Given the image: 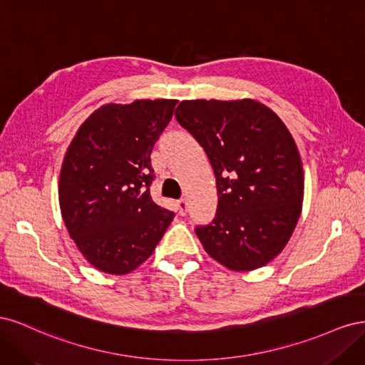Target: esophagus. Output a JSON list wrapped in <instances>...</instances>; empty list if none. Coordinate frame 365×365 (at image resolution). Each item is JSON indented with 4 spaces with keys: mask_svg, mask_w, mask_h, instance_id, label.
Returning a JSON list of instances; mask_svg holds the SVG:
<instances>
[{
    "mask_svg": "<svg viewBox=\"0 0 365 365\" xmlns=\"http://www.w3.org/2000/svg\"><path fill=\"white\" fill-rule=\"evenodd\" d=\"M176 210H178V213L181 216L187 215V212H189V205H187V201L185 200H180L178 202H176Z\"/></svg>",
    "mask_w": 365,
    "mask_h": 365,
    "instance_id": "1",
    "label": "esophagus"
}]
</instances>
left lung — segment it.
<instances>
[{
    "label": "left lung",
    "instance_id": "1",
    "mask_svg": "<svg viewBox=\"0 0 365 365\" xmlns=\"http://www.w3.org/2000/svg\"><path fill=\"white\" fill-rule=\"evenodd\" d=\"M178 123L205 150L217 210L195 228L204 250L233 271H252L288 244L303 202V168L288 128L268 106L244 101H182Z\"/></svg>",
    "mask_w": 365,
    "mask_h": 365
}]
</instances>
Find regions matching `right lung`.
Returning <instances> with one entry per match:
<instances>
[{
    "mask_svg": "<svg viewBox=\"0 0 365 365\" xmlns=\"http://www.w3.org/2000/svg\"><path fill=\"white\" fill-rule=\"evenodd\" d=\"M178 101L108 103L77 130L62 163L59 204L94 268L128 274L149 259L175 216L152 201L150 153Z\"/></svg>",
    "mask_w": 365,
    "mask_h": 365,
    "instance_id": "obj_1",
    "label": "right lung"
}]
</instances>
